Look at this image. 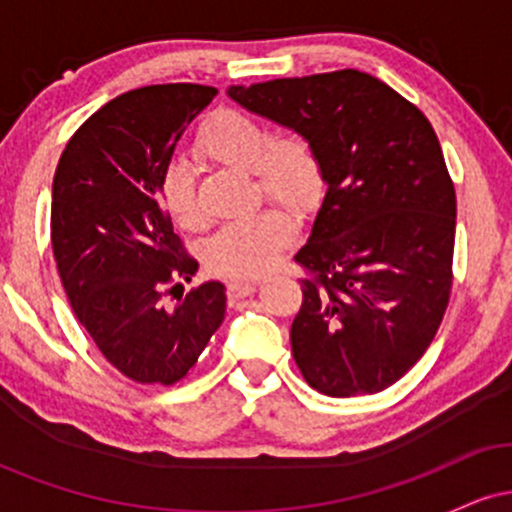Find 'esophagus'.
I'll return each instance as SVG.
<instances>
[{
	"instance_id": "obj_1",
	"label": "esophagus",
	"mask_w": 512,
	"mask_h": 512,
	"mask_svg": "<svg viewBox=\"0 0 512 512\" xmlns=\"http://www.w3.org/2000/svg\"><path fill=\"white\" fill-rule=\"evenodd\" d=\"M257 281L255 279H231L226 284V293H228V301H240V298L250 296L255 291Z\"/></svg>"
}]
</instances>
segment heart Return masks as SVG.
I'll list each match as a JSON object with an SVG mask.
<instances>
[{"instance_id": "obj_1", "label": "heart", "mask_w": 512, "mask_h": 512, "mask_svg": "<svg viewBox=\"0 0 512 512\" xmlns=\"http://www.w3.org/2000/svg\"><path fill=\"white\" fill-rule=\"evenodd\" d=\"M199 149L219 163L250 170L257 197L284 204L291 211H308L325 190L322 158L313 139L298 129H276L257 115L238 108H221L204 122ZM163 207L182 231H202L207 216L197 199L192 168L180 158L168 161L158 178ZM293 238V221L284 209L269 207L245 219L231 221L204 245V262L223 276H257L279 262Z\"/></svg>"}]
</instances>
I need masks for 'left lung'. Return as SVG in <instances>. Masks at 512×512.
Segmentation results:
<instances>
[{
    "mask_svg": "<svg viewBox=\"0 0 512 512\" xmlns=\"http://www.w3.org/2000/svg\"><path fill=\"white\" fill-rule=\"evenodd\" d=\"M313 139L327 195L308 243L291 351L330 397L397 383L436 337L452 289L455 185L426 115L358 69L228 88Z\"/></svg>",
    "mask_w": 512,
    "mask_h": 512,
    "instance_id": "left-lung-1",
    "label": "left lung"
}]
</instances>
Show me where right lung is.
<instances>
[{
	"instance_id": "obj_1",
	"label": "right lung",
	"mask_w": 512,
	"mask_h": 512,
	"mask_svg": "<svg viewBox=\"0 0 512 512\" xmlns=\"http://www.w3.org/2000/svg\"><path fill=\"white\" fill-rule=\"evenodd\" d=\"M214 86L158 84L105 103L64 146L52 180L50 236L76 320L110 366L142 385H173L226 315L219 281L175 305L163 296L197 272L158 178Z\"/></svg>"
}]
</instances>
